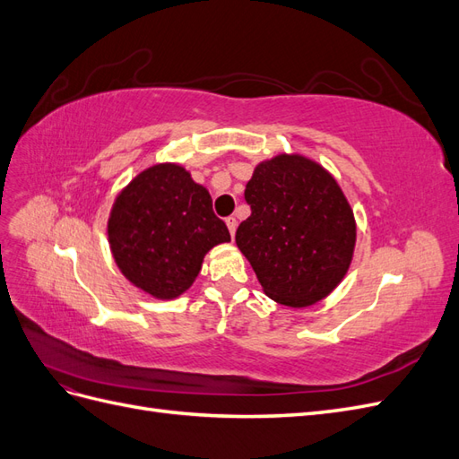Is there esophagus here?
<instances>
[{
    "mask_svg": "<svg viewBox=\"0 0 459 459\" xmlns=\"http://www.w3.org/2000/svg\"><path fill=\"white\" fill-rule=\"evenodd\" d=\"M226 226H228L230 233H231V238H233V235H235V230H238V220H235L233 216L226 218Z\"/></svg>",
    "mask_w": 459,
    "mask_h": 459,
    "instance_id": "esophagus-1",
    "label": "esophagus"
}]
</instances>
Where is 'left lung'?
I'll list each match as a JSON object with an SVG mask.
<instances>
[{
	"instance_id": "8db88e82",
	"label": "left lung",
	"mask_w": 459,
	"mask_h": 459,
	"mask_svg": "<svg viewBox=\"0 0 459 459\" xmlns=\"http://www.w3.org/2000/svg\"><path fill=\"white\" fill-rule=\"evenodd\" d=\"M251 216L235 243L272 300L304 308L325 299L349 272L356 220L322 164L281 152L262 160L245 189Z\"/></svg>"
}]
</instances>
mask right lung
Returning a JSON list of instances; mask_svg holds the SVG:
<instances>
[{"label":"right lung","instance_id":"obj_1","mask_svg":"<svg viewBox=\"0 0 459 459\" xmlns=\"http://www.w3.org/2000/svg\"><path fill=\"white\" fill-rule=\"evenodd\" d=\"M107 233L124 277L162 300L186 293L204 255L231 241L211 193L174 162L149 166L118 193Z\"/></svg>","mask_w":459,"mask_h":459}]
</instances>
